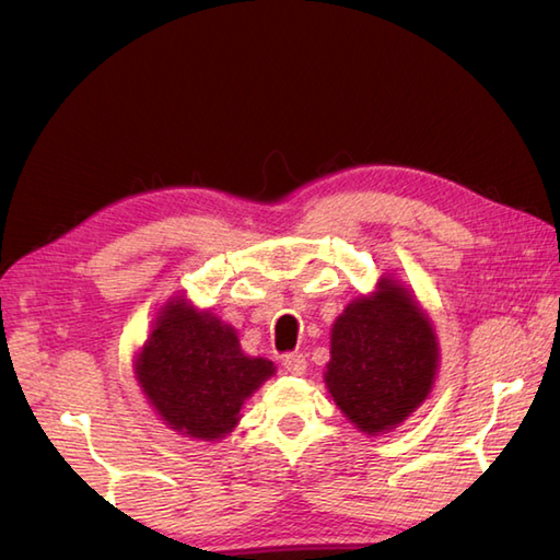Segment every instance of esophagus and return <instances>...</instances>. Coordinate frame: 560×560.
<instances>
[{
    "label": "esophagus",
    "mask_w": 560,
    "mask_h": 560,
    "mask_svg": "<svg viewBox=\"0 0 560 560\" xmlns=\"http://www.w3.org/2000/svg\"><path fill=\"white\" fill-rule=\"evenodd\" d=\"M283 368H287L291 375H303L307 371V359L303 353H289L287 359H283Z\"/></svg>",
    "instance_id": "1"
}]
</instances>
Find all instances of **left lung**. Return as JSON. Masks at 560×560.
Masks as SVG:
<instances>
[{
    "label": "left lung",
    "mask_w": 560,
    "mask_h": 560,
    "mask_svg": "<svg viewBox=\"0 0 560 560\" xmlns=\"http://www.w3.org/2000/svg\"><path fill=\"white\" fill-rule=\"evenodd\" d=\"M325 385L365 435L395 431L428 399L440 365L431 317L392 273L331 325Z\"/></svg>",
    "instance_id": "8db88e82"
}]
</instances>
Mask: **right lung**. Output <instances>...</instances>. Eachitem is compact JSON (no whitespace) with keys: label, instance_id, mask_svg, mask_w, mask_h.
<instances>
[{"label":"right lung","instance_id":"1","mask_svg":"<svg viewBox=\"0 0 560 560\" xmlns=\"http://www.w3.org/2000/svg\"><path fill=\"white\" fill-rule=\"evenodd\" d=\"M135 380L149 407L175 433L221 443L241 423L245 401L277 373L247 355L233 325L171 295L135 353Z\"/></svg>","mask_w":560,"mask_h":560}]
</instances>
